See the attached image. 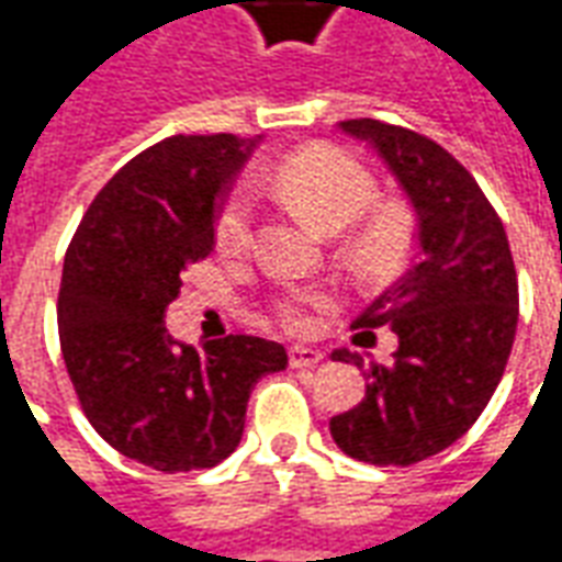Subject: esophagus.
<instances>
[{
  "mask_svg": "<svg viewBox=\"0 0 562 562\" xmlns=\"http://www.w3.org/2000/svg\"><path fill=\"white\" fill-rule=\"evenodd\" d=\"M318 361H322V352H318V349L294 346L292 352H289V367H294V370H310V367H316Z\"/></svg>",
  "mask_w": 562,
  "mask_h": 562,
  "instance_id": "obj_1",
  "label": "esophagus"
}]
</instances>
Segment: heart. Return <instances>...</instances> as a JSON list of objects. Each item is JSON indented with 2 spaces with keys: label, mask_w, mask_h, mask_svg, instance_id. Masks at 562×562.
<instances>
[{
  "label": "heart",
  "mask_w": 562,
  "mask_h": 562,
  "mask_svg": "<svg viewBox=\"0 0 562 562\" xmlns=\"http://www.w3.org/2000/svg\"><path fill=\"white\" fill-rule=\"evenodd\" d=\"M270 189L304 220L328 234L349 228L342 252L367 280L391 277L415 246V220L406 204L379 198L373 171L352 153L306 147L277 161ZM216 244L225 256H244L252 246V201L232 189L216 210ZM330 306L328 292H289L277 297V316L289 330H310L313 310Z\"/></svg>",
  "instance_id": "obj_1"
}]
</instances>
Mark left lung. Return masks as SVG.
<instances>
[{
	"mask_svg": "<svg viewBox=\"0 0 562 562\" xmlns=\"http://www.w3.org/2000/svg\"><path fill=\"white\" fill-rule=\"evenodd\" d=\"M385 159L418 216V265L376 297L352 328L397 334L391 364L364 367L367 394L330 418L334 442L355 460L413 467L470 430L506 373L518 330V273L506 228L463 165L436 140L382 120H342Z\"/></svg>",
	"mask_w": 562,
	"mask_h": 562,
	"instance_id": "left-lung-1",
	"label": "left lung"
}]
</instances>
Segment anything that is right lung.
Segmentation results:
<instances>
[{
    "label": "right lung",
    "mask_w": 562,
    "mask_h": 562,
    "mask_svg": "<svg viewBox=\"0 0 562 562\" xmlns=\"http://www.w3.org/2000/svg\"><path fill=\"white\" fill-rule=\"evenodd\" d=\"M256 140L173 135L102 186L71 237L59 282V346L95 434L149 470H210L244 436L256 382L280 342L228 334L204 349L165 334L183 273L216 246V210Z\"/></svg>",
    "instance_id": "add662e5"
}]
</instances>
